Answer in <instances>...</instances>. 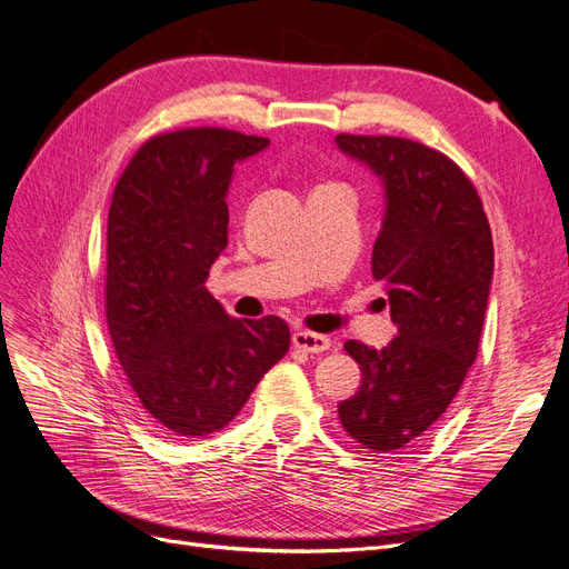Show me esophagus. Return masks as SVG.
I'll list each match as a JSON object with an SVG mask.
<instances>
[{
  "instance_id": "1",
  "label": "esophagus",
  "mask_w": 569,
  "mask_h": 569,
  "mask_svg": "<svg viewBox=\"0 0 569 569\" xmlns=\"http://www.w3.org/2000/svg\"><path fill=\"white\" fill-rule=\"evenodd\" d=\"M292 345L298 349H305L309 353H321L326 349H330V338L328 335H319V332H309V330H298L292 332Z\"/></svg>"
}]
</instances>
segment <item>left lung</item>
I'll return each mask as SVG.
<instances>
[{
  "instance_id": "obj_1",
  "label": "left lung",
  "mask_w": 569,
  "mask_h": 569,
  "mask_svg": "<svg viewBox=\"0 0 569 569\" xmlns=\"http://www.w3.org/2000/svg\"><path fill=\"white\" fill-rule=\"evenodd\" d=\"M385 182L372 277L385 281L396 338L349 340L361 387L338 406L345 431L372 452L410 448L448 410L476 361L495 248L480 197L443 152L391 136L335 138Z\"/></svg>"
}]
</instances>
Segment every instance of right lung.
<instances>
[{
  "label": "right lung",
  "instance_id": "right-lung-1",
  "mask_svg": "<svg viewBox=\"0 0 569 569\" xmlns=\"http://www.w3.org/2000/svg\"><path fill=\"white\" fill-rule=\"evenodd\" d=\"M267 144L213 126L161 133L114 187L104 279L110 338L140 406L173 440L227 427L290 347L286 321L229 317L203 286L227 248L234 163Z\"/></svg>",
  "mask_w": 569,
  "mask_h": 569
}]
</instances>
